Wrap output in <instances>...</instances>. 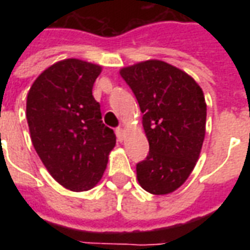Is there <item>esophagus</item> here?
Masks as SVG:
<instances>
[{
    "instance_id": "1",
    "label": "esophagus",
    "mask_w": 250,
    "mask_h": 250,
    "mask_svg": "<svg viewBox=\"0 0 250 250\" xmlns=\"http://www.w3.org/2000/svg\"><path fill=\"white\" fill-rule=\"evenodd\" d=\"M115 132H116L118 139H119V141H123V138H125V128H123V127H118V128L115 130Z\"/></svg>"
}]
</instances>
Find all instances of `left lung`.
Segmentation results:
<instances>
[{"label":"left lung","instance_id":"obj_1","mask_svg":"<svg viewBox=\"0 0 250 250\" xmlns=\"http://www.w3.org/2000/svg\"><path fill=\"white\" fill-rule=\"evenodd\" d=\"M135 95L150 151L136 165L146 191L173 193L193 171L205 139L206 103L193 77L167 62L148 60L120 69Z\"/></svg>","mask_w":250,"mask_h":250}]
</instances>
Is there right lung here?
I'll return each instance as SVG.
<instances>
[{
  "mask_svg": "<svg viewBox=\"0 0 250 250\" xmlns=\"http://www.w3.org/2000/svg\"><path fill=\"white\" fill-rule=\"evenodd\" d=\"M100 72V65L66 59L42 72L26 99L36 152L52 177L72 191L98 184L116 143L92 95Z\"/></svg>",
  "mask_w": 250,
  "mask_h": 250,
  "instance_id": "add662e5",
  "label": "right lung"
}]
</instances>
